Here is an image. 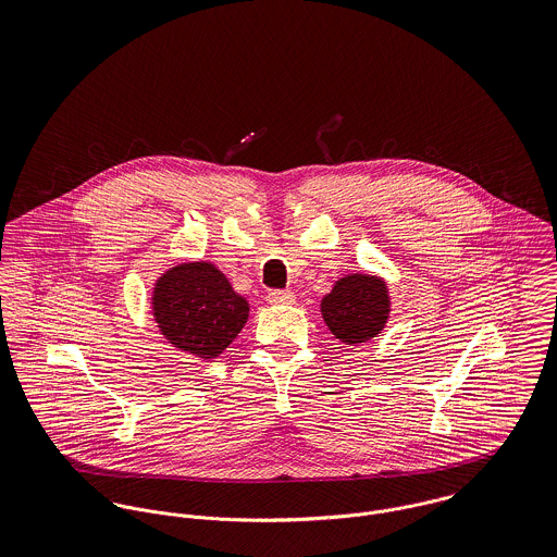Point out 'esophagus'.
Wrapping results in <instances>:
<instances>
[{
    "label": "esophagus",
    "mask_w": 557,
    "mask_h": 557,
    "mask_svg": "<svg viewBox=\"0 0 557 557\" xmlns=\"http://www.w3.org/2000/svg\"><path fill=\"white\" fill-rule=\"evenodd\" d=\"M268 302H270V305H276V307L294 305V302H296V296H294V292H270V294H268Z\"/></svg>",
    "instance_id": "1"
}]
</instances>
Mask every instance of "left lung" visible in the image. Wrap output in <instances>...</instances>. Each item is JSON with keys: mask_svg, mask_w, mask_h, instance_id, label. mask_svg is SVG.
<instances>
[{"mask_svg": "<svg viewBox=\"0 0 557 557\" xmlns=\"http://www.w3.org/2000/svg\"><path fill=\"white\" fill-rule=\"evenodd\" d=\"M323 323L343 345H360L380 336L393 302L386 278L367 272L341 276L319 305Z\"/></svg>", "mask_w": 557, "mask_h": 557, "instance_id": "obj_1", "label": "left lung"}]
</instances>
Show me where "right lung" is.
Returning a JSON list of instances; mask_svg holds the SVG:
<instances>
[{
	"label": "right lung",
	"mask_w": 557,
	"mask_h": 557,
	"mask_svg": "<svg viewBox=\"0 0 557 557\" xmlns=\"http://www.w3.org/2000/svg\"><path fill=\"white\" fill-rule=\"evenodd\" d=\"M152 318L162 338L199 360L219 358L248 319V300L206 259L166 268L152 287Z\"/></svg>",
	"instance_id": "1"
}]
</instances>
